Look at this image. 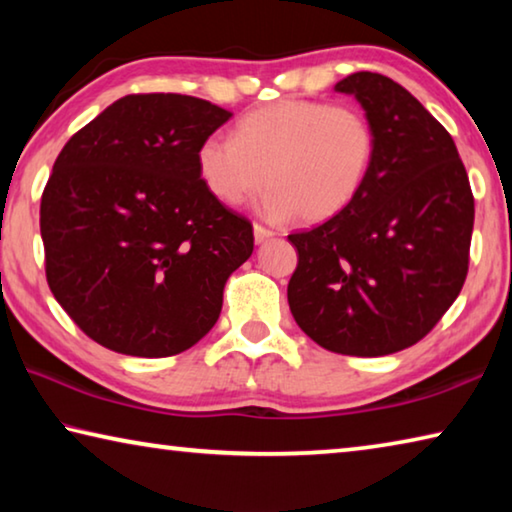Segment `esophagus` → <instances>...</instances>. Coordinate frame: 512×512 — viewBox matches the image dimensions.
<instances>
[{"instance_id":"obj_1","label":"esophagus","mask_w":512,"mask_h":512,"mask_svg":"<svg viewBox=\"0 0 512 512\" xmlns=\"http://www.w3.org/2000/svg\"><path fill=\"white\" fill-rule=\"evenodd\" d=\"M253 232H255V241L257 244H262V241H266V239H271L275 232L273 230H268V228H264L262 223H255L253 225Z\"/></svg>"}]
</instances>
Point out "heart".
I'll return each instance as SVG.
<instances>
[{"label":"heart","instance_id":"heart-1","mask_svg":"<svg viewBox=\"0 0 512 512\" xmlns=\"http://www.w3.org/2000/svg\"><path fill=\"white\" fill-rule=\"evenodd\" d=\"M232 137L201 142L198 178L225 205L244 203L268 183L262 210L275 221L339 216L361 194L377 153L375 128L361 110L311 99L250 110Z\"/></svg>","mask_w":512,"mask_h":512}]
</instances>
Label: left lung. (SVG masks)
<instances>
[{
    "mask_svg": "<svg viewBox=\"0 0 512 512\" xmlns=\"http://www.w3.org/2000/svg\"><path fill=\"white\" fill-rule=\"evenodd\" d=\"M336 90L366 110L375 162L348 210L289 235L287 296L320 348L384 357L424 339L461 293L474 196L452 135L400 83L357 72Z\"/></svg>",
    "mask_w": 512,
    "mask_h": 512,
    "instance_id": "obj_1",
    "label": "left lung"
}]
</instances>
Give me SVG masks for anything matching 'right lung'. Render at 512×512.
Masks as SVG:
<instances>
[{
  "label": "right lung",
  "instance_id": "1",
  "mask_svg": "<svg viewBox=\"0 0 512 512\" xmlns=\"http://www.w3.org/2000/svg\"><path fill=\"white\" fill-rule=\"evenodd\" d=\"M230 117L187 94H128L58 153L40 201L47 284L103 348L173 357L219 320L255 237L207 192L196 151Z\"/></svg>",
  "mask_w": 512,
  "mask_h": 512
}]
</instances>
